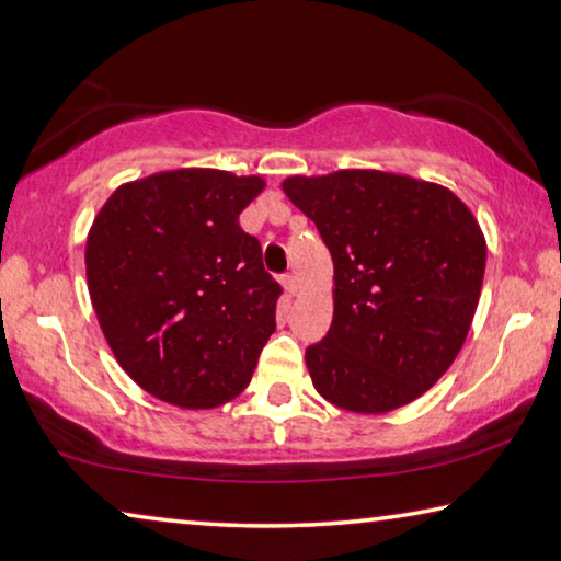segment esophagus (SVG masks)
I'll return each instance as SVG.
<instances>
[{
    "instance_id": "1",
    "label": "esophagus",
    "mask_w": 561,
    "mask_h": 561,
    "mask_svg": "<svg viewBox=\"0 0 561 561\" xmlns=\"http://www.w3.org/2000/svg\"><path fill=\"white\" fill-rule=\"evenodd\" d=\"M282 284H284V289H287L291 297L297 295V289H299V282H297L295 274H284V277H282Z\"/></svg>"
}]
</instances>
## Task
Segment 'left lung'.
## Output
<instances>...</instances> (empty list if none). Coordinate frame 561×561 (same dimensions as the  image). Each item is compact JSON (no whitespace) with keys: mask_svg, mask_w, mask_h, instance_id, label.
I'll list each match as a JSON object with an SVG mask.
<instances>
[{"mask_svg":"<svg viewBox=\"0 0 561 561\" xmlns=\"http://www.w3.org/2000/svg\"><path fill=\"white\" fill-rule=\"evenodd\" d=\"M334 262V317L307 346L327 402L385 414L434 387L457 359L482 291L486 242L447 186L379 169L289 176Z\"/></svg>","mask_w":561,"mask_h":561,"instance_id":"left-lung-1","label":"left lung"}]
</instances>
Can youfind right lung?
I'll return each instance as SVG.
<instances>
[{"instance_id":"1","label":"right lung","mask_w":561,"mask_h":561,"mask_svg":"<svg viewBox=\"0 0 561 561\" xmlns=\"http://www.w3.org/2000/svg\"><path fill=\"white\" fill-rule=\"evenodd\" d=\"M262 176L174 169L114 190L87 237V284L122 369L162 402L211 409L252 379L282 287L239 215Z\"/></svg>"}]
</instances>
